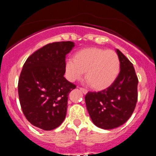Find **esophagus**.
<instances>
[{
  "label": "esophagus",
  "instance_id": "34e87169",
  "mask_svg": "<svg viewBox=\"0 0 156 156\" xmlns=\"http://www.w3.org/2000/svg\"><path fill=\"white\" fill-rule=\"evenodd\" d=\"M79 89H80V90L82 91V92H83L84 94H87V93L88 92V91H87V89H84V88H82V87H80Z\"/></svg>",
  "mask_w": 156,
  "mask_h": 156
}]
</instances>
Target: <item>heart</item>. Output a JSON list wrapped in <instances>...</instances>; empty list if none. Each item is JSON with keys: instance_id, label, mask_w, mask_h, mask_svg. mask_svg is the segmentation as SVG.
<instances>
[{"instance_id": "1", "label": "heart", "mask_w": 156, "mask_h": 156, "mask_svg": "<svg viewBox=\"0 0 156 156\" xmlns=\"http://www.w3.org/2000/svg\"><path fill=\"white\" fill-rule=\"evenodd\" d=\"M120 71L118 55L111 50L89 48L77 52L74 60L65 63V72L70 81L80 79L86 72V78L91 87L102 90L115 81Z\"/></svg>"}]
</instances>
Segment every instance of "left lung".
Returning a JSON list of instances; mask_svg holds the SVG:
<instances>
[{
  "instance_id": "left-lung-1",
  "label": "left lung",
  "mask_w": 156,
  "mask_h": 156,
  "mask_svg": "<svg viewBox=\"0 0 156 156\" xmlns=\"http://www.w3.org/2000/svg\"><path fill=\"white\" fill-rule=\"evenodd\" d=\"M120 61V72L115 81L101 92H89L86 105L94 125L109 130L123 125L133 114L138 100L139 80L133 65L117 49Z\"/></svg>"
}]
</instances>
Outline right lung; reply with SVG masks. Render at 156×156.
I'll list each match as a JSON object with an SVG mask.
<instances>
[{"label": "right lung", "mask_w": 156, "mask_h": 156, "mask_svg": "<svg viewBox=\"0 0 156 156\" xmlns=\"http://www.w3.org/2000/svg\"><path fill=\"white\" fill-rule=\"evenodd\" d=\"M74 42L46 44L27 58L20 76L18 94L25 117L44 130L56 128L65 119L69 93L76 87L64 77L65 58Z\"/></svg>", "instance_id": "1"}]
</instances>
